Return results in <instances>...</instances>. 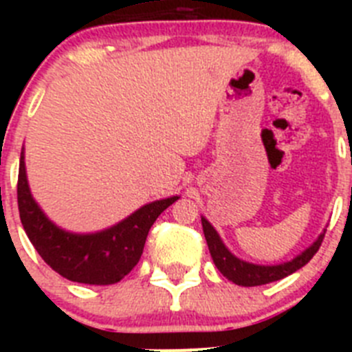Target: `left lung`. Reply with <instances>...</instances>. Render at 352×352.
<instances>
[{
    "mask_svg": "<svg viewBox=\"0 0 352 352\" xmlns=\"http://www.w3.org/2000/svg\"><path fill=\"white\" fill-rule=\"evenodd\" d=\"M201 222H203L204 238H206L208 248H210L214 266L219 268V272L226 278H229V280L238 285H243V287H254V285H263L270 284V282L280 280L284 276L303 268L305 264L316 256V252L321 247L322 238H324L326 232L324 231L322 234H319V238L307 250L301 252L300 256H296L292 261L276 264V266H259V264L247 263V261H241L236 256H232L229 248L222 243V239H220L219 232L214 231V227L204 217L201 219Z\"/></svg>",
    "mask_w": 352,
    "mask_h": 352,
    "instance_id": "8db88e82",
    "label": "left lung"
}]
</instances>
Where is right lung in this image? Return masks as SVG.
<instances>
[{"label":"right lung","mask_w":352,"mask_h":352,"mask_svg":"<svg viewBox=\"0 0 352 352\" xmlns=\"http://www.w3.org/2000/svg\"><path fill=\"white\" fill-rule=\"evenodd\" d=\"M178 195L146 204L105 231L76 234L60 229L45 217L30 192L21 151L17 204L28 238L45 263L72 282L89 285L116 284L139 263L146 238L158 214L178 201Z\"/></svg>","instance_id":"right-lung-1"}]
</instances>
